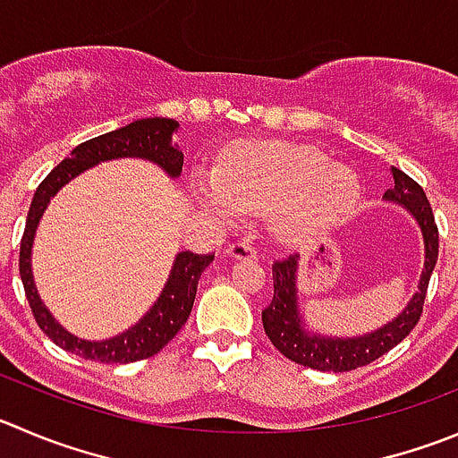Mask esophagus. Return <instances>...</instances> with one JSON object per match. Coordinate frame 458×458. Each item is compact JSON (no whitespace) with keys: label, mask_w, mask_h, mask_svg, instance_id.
Here are the masks:
<instances>
[{"label":"esophagus","mask_w":458,"mask_h":458,"mask_svg":"<svg viewBox=\"0 0 458 458\" xmlns=\"http://www.w3.org/2000/svg\"><path fill=\"white\" fill-rule=\"evenodd\" d=\"M226 254L232 259H256V247L250 242H233L226 247Z\"/></svg>","instance_id":"34e87169"}]
</instances>
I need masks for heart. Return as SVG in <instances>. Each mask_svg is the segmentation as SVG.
Returning <instances> with one entry per match:
<instances>
[{
  "label": "heart",
  "instance_id": "1",
  "mask_svg": "<svg viewBox=\"0 0 458 458\" xmlns=\"http://www.w3.org/2000/svg\"><path fill=\"white\" fill-rule=\"evenodd\" d=\"M193 195L225 225L247 211H276L278 229L299 238L344 220L360 199V180L315 148L260 141L226 152L217 173H198Z\"/></svg>",
  "mask_w": 458,
  "mask_h": 458
}]
</instances>
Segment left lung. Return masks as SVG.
<instances>
[{
  "label": "left lung",
  "mask_w": 458,
  "mask_h": 458,
  "mask_svg": "<svg viewBox=\"0 0 458 458\" xmlns=\"http://www.w3.org/2000/svg\"><path fill=\"white\" fill-rule=\"evenodd\" d=\"M391 175H394V189L386 191L385 199L407 208L422 233L425 263H422L416 294L409 299L400 315L371 333L357 335V337L321 335L306 324V317L299 308V254L276 260L272 265L274 297L272 303L263 310V328L269 342L292 362L317 369V371H352L357 367H367L373 360L389 352L416 328L425 294H428L429 276L437 267L438 229L425 191L398 168H391Z\"/></svg>",
  "instance_id": "left-lung-1"
}]
</instances>
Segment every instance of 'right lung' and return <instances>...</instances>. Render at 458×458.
Segmentation results:
<instances>
[{
  "label": "right lung",
  "mask_w": 458,
  "mask_h": 458,
  "mask_svg": "<svg viewBox=\"0 0 458 458\" xmlns=\"http://www.w3.org/2000/svg\"><path fill=\"white\" fill-rule=\"evenodd\" d=\"M177 128H180V123L175 119H164V116L132 121V123L123 125V128L112 130V132L94 137L73 148L69 157H64L58 166L45 177V182L38 186L36 195L30 199L24 236H21L20 245V276L21 283H24L30 312L36 317L38 326L45 330V335L55 346L64 348V351L73 352L78 357L91 360V362H137V360H146V357L159 352L180 333V328L189 319L199 276L213 263V256L216 254L180 251L175 260H173L171 274H168L166 283H164V290H161L157 301L150 306V310L137 324L130 326L128 330L110 339H101V342L76 337L63 324H58V319L51 315L49 308L45 306V301L38 294L36 281H33V269H30V251H33L38 225H40L42 216H45L54 195L64 184H69L73 177L89 171L91 166L101 164V161L123 159V157H137V159L152 161L171 180H175V177H180L182 164H184V155L173 143V134L177 132Z\"/></svg>",
  "instance_id": "add662e5"
}]
</instances>
